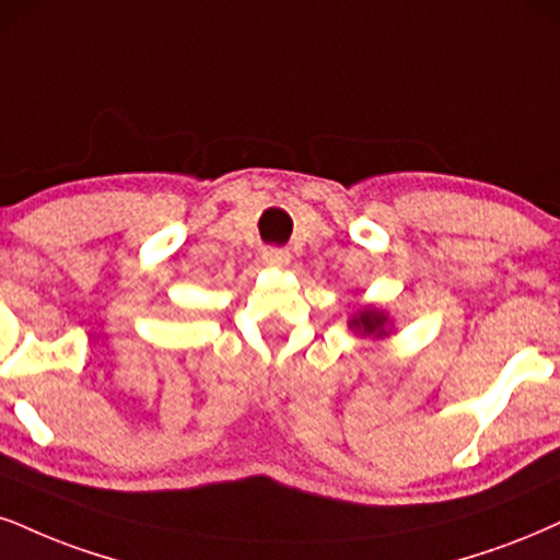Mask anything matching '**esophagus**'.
<instances>
[{
    "label": "esophagus",
    "instance_id": "esophagus-1",
    "mask_svg": "<svg viewBox=\"0 0 560 560\" xmlns=\"http://www.w3.org/2000/svg\"><path fill=\"white\" fill-rule=\"evenodd\" d=\"M261 259H265V265L269 267H285L288 261H291V252L282 246H265L261 248Z\"/></svg>",
    "mask_w": 560,
    "mask_h": 560
}]
</instances>
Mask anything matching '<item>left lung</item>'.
Masks as SVG:
<instances>
[{
    "instance_id": "obj_1",
    "label": "left lung",
    "mask_w": 560,
    "mask_h": 560,
    "mask_svg": "<svg viewBox=\"0 0 560 560\" xmlns=\"http://www.w3.org/2000/svg\"><path fill=\"white\" fill-rule=\"evenodd\" d=\"M384 324H386V316L382 312H361L358 316H353V322H350V327L361 329L363 335H384Z\"/></svg>"
}]
</instances>
